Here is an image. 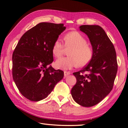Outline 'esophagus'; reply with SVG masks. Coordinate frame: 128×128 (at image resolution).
I'll return each mask as SVG.
<instances>
[{"mask_svg": "<svg viewBox=\"0 0 128 128\" xmlns=\"http://www.w3.org/2000/svg\"><path fill=\"white\" fill-rule=\"evenodd\" d=\"M70 74V72H67V71H64V78H66V76H68Z\"/></svg>", "mask_w": 128, "mask_h": 128, "instance_id": "1", "label": "esophagus"}]
</instances>
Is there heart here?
Masks as SVG:
<instances>
[{"label":"heart","mask_w":128,"mask_h":128,"mask_svg":"<svg viewBox=\"0 0 128 128\" xmlns=\"http://www.w3.org/2000/svg\"><path fill=\"white\" fill-rule=\"evenodd\" d=\"M64 44L60 40H57L53 43L52 52L55 58H60L66 49L69 50V57L58 59L54 63L55 67L62 70H70L78 66L83 67L92 60L94 50L87 44V40L82 34L77 31L66 33L64 37Z\"/></svg>","instance_id":"obj_1"}]
</instances>
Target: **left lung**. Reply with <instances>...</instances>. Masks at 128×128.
I'll use <instances>...</instances> for the list:
<instances>
[{"mask_svg":"<svg viewBox=\"0 0 128 128\" xmlns=\"http://www.w3.org/2000/svg\"><path fill=\"white\" fill-rule=\"evenodd\" d=\"M94 50L92 60L83 70L73 73L76 83L71 90L74 100L83 107L100 103L113 89L118 70L115 48L104 30L98 25H82Z\"/></svg>","mask_w":128,"mask_h":128,"instance_id":"obj_1","label":"left lung"}]
</instances>
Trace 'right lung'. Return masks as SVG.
<instances>
[{
  "label": "right lung",
  "mask_w": 128,
  "mask_h": 128,
  "mask_svg": "<svg viewBox=\"0 0 128 128\" xmlns=\"http://www.w3.org/2000/svg\"><path fill=\"white\" fill-rule=\"evenodd\" d=\"M66 29L62 24L42 22L26 32L12 54V78L21 94L32 101L46 98L64 77L56 70L52 48L58 36Z\"/></svg>",
  "instance_id": "add662e5"
}]
</instances>
